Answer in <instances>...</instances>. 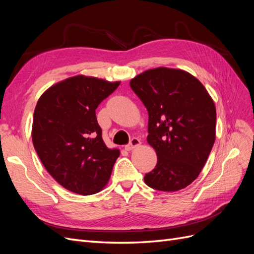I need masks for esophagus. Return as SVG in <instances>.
<instances>
[{
	"label": "esophagus",
	"instance_id": "1",
	"mask_svg": "<svg viewBox=\"0 0 254 254\" xmlns=\"http://www.w3.org/2000/svg\"><path fill=\"white\" fill-rule=\"evenodd\" d=\"M140 145H141V141L139 139H136V137H133V139H131V141H130V143L125 146V149L126 150H132L136 147H139Z\"/></svg>",
	"mask_w": 254,
	"mask_h": 254
}]
</instances>
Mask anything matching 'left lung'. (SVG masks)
<instances>
[{
  "label": "left lung",
  "mask_w": 254,
  "mask_h": 254,
  "mask_svg": "<svg viewBox=\"0 0 254 254\" xmlns=\"http://www.w3.org/2000/svg\"><path fill=\"white\" fill-rule=\"evenodd\" d=\"M148 111L147 142L158 162L144 181L151 189L176 191L200 174L216 136V108L203 84L180 68L160 66L130 80Z\"/></svg>",
  "instance_id": "obj_1"
}]
</instances>
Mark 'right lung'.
Masks as SVG:
<instances>
[{
    "label": "right lung",
    "instance_id": "1",
    "mask_svg": "<svg viewBox=\"0 0 254 254\" xmlns=\"http://www.w3.org/2000/svg\"><path fill=\"white\" fill-rule=\"evenodd\" d=\"M120 83L73 76L44 91L36 105L34 147L45 170L73 193L96 194L110 179L120 149L106 146L95 110Z\"/></svg>",
    "mask_w": 254,
    "mask_h": 254
}]
</instances>
